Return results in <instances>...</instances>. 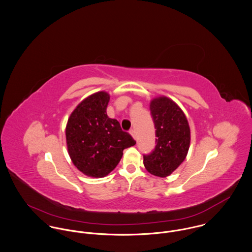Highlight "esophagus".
I'll return each mask as SVG.
<instances>
[{
    "label": "esophagus",
    "mask_w": 252,
    "mask_h": 252,
    "mask_svg": "<svg viewBox=\"0 0 252 252\" xmlns=\"http://www.w3.org/2000/svg\"><path fill=\"white\" fill-rule=\"evenodd\" d=\"M129 133H130V135L133 137V139H136V134H135V131H134L133 129H131V130L129 131Z\"/></svg>",
    "instance_id": "obj_1"
}]
</instances>
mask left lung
Listing matches in <instances>:
<instances>
[{
    "label": "left lung",
    "instance_id": "left-lung-1",
    "mask_svg": "<svg viewBox=\"0 0 252 252\" xmlns=\"http://www.w3.org/2000/svg\"><path fill=\"white\" fill-rule=\"evenodd\" d=\"M150 110L158 139L155 151L144 156L143 162L150 174L165 178L186 159L190 146V127L182 108L165 95L154 97Z\"/></svg>",
    "mask_w": 252,
    "mask_h": 252
}]
</instances>
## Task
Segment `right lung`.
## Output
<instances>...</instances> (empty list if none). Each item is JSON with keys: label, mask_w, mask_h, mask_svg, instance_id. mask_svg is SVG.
<instances>
[{"label": "right lung", "mask_w": 252, "mask_h": 252, "mask_svg": "<svg viewBox=\"0 0 252 252\" xmlns=\"http://www.w3.org/2000/svg\"><path fill=\"white\" fill-rule=\"evenodd\" d=\"M110 94L96 92L84 98L68 117L65 139L69 158L80 172L92 178L107 176L118 165L123 151L135 141L107 116Z\"/></svg>", "instance_id": "right-lung-1"}]
</instances>
